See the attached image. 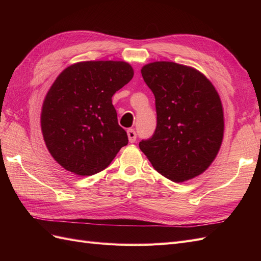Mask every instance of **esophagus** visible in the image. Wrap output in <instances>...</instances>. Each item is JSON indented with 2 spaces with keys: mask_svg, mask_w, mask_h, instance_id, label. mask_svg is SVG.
Instances as JSON below:
<instances>
[{
  "mask_svg": "<svg viewBox=\"0 0 261 261\" xmlns=\"http://www.w3.org/2000/svg\"><path fill=\"white\" fill-rule=\"evenodd\" d=\"M127 135H128L129 143H135L136 138H137V134H136L135 129H133V128L127 129Z\"/></svg>",
  "mask_w": 261,
  "mask_h": 261,
  "instance_id": "34e87169",
  "label": "esophagus"
}]
</instances>
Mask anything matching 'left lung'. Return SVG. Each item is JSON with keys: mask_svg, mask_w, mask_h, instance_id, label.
<instances>
[{"mask_svg": "<svg viewBox=\"0 0 261 261\" xmlns=\"http://www.w3.org/2000/svg\"><path fill=\"white\" fill-rule=\"evenodd\" d=\"M141 75L155 99L156 126L139 148L154 170L173 181L201 174L223 139V110L213 85L198 70L154 62Z\"/></svg>", "mask_w": 261, "mask_h": 261, "instance_id": "1", "label": "left lung"}]
</instances>
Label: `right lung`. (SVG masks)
Returning <instances> with one entry per match:
<instances>
[{"instance_id": "add662e5", "label": "right lung", "mask_w": 261, "mask_h": 261, "mask_svg": "<svg viewBox=\"0 0 261 261\" xmlns=\"http://www.w3.org/2000/svg\"><path fill=\"white\" fill-rule=\"evenodd\" d=\"M133 76L128 63L88 61L68 66L55 80L43 101L41 129L63 168L77 175L96 174L128 144L112 97Z\"/></svg>"}]
</instances>
